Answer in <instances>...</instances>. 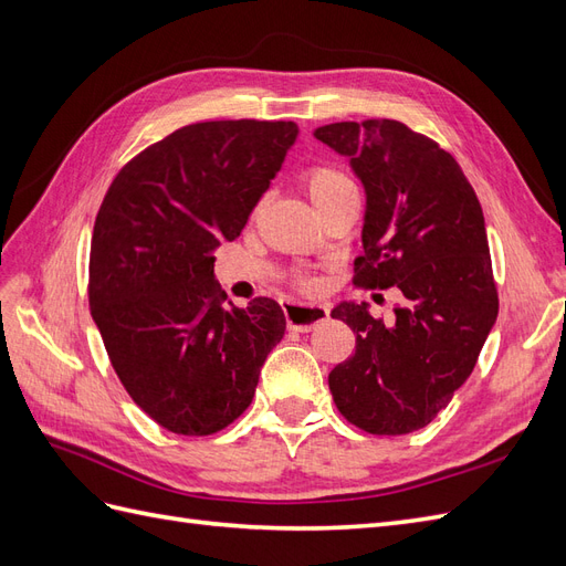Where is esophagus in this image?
<instances>
[{
  "instance_id": "1",
  "label": "esophagus",
  "mask_w": 566,
  "mask_h": 566,
  "mask_svg": "<svg viewBox=\"0 0 566 566\" xmlns=\"http://www.w3.org/2000/svg\"><path fill=\"white\" fill-rule=\"evenodd\" d=\"M283 314L290 331L297 333H312L318 323L328 318L331 310L325 304H295L283 302Z\"/></svg>"
}]
</instances>
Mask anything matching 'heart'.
<instances>
[{
    "instance_id": "1",
    "label": "heart",
    "mask_w": 566,
    "mask_h": 566,
    "mask_svg": "<svg viewBox=\"0 0 566 566\" xmlns=\"http://www.w3.org/2000/svg\"><path fill=\"white\" fill-rule=\"evenodd\" d=\"M302 184L306 188V193H310L312 202L335 193L337 188L352 186V181L342 172H337V169H333V167H312V169H306L304 177H302ZM302 285L304 287H312V281L304 279Z\"/></svg>"
}]
</instances>
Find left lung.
<instances>
[{"instance_id": "8db88e82", "label": "left lung", "mask_w": 566, "mask_h": 566, "mask_svg": "<svg viewBox=\"0 0 566 566\" xmlns=\"http://www.w3.org/2000/svg\"><path fill=\"white\" fill-rule=\"evenodd\" d=\"M349 158L366 191L354 285L406 297L394 321L342 302L356 352L333 368L335 406L368 434L430 424L470 378L499 316L484 212L451 153L397 119L335 123L314 132Z\"/></svg>"}]
</instances>
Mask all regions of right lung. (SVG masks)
<instances>
[{"mask_svg": "<svg viewBox=\"0 0 566 566\" xmlns=\"http://www.w3.org/2000/svg\"><path fill=\"white\" fill-rule=\"evenodd\" d=\"M297 134L266 119L181 127L119 169L101 202L92 318L119 382L169 432L208 437L231 424L285 333L269 297L221 306L212 254L241 235Z\"/></svg>", "mask_w": 566, "mask_h": 566, "instance_id": "right-lung-1", "label": "right lung"}]
</instances>
